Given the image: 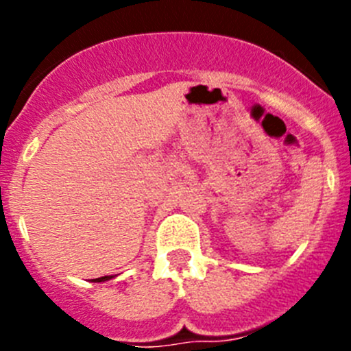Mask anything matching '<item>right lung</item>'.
Listing matches in <instances>:
<instances>
[{"instance_id": "add662e5", "label": "right lung", "mask_w": 351, "mask_h": 351, "mask_svg": "<svg viewBox=\"0 0 351 351\" xmlns=\"http://www.w3.org/2000/svg\"><path fill=\"white\" fill-rule=\"evenodd\" d=\"M107 280H110V278H108V276H104V278H96V283H100V281H107Z\"/></svg>"}]
</instances>
